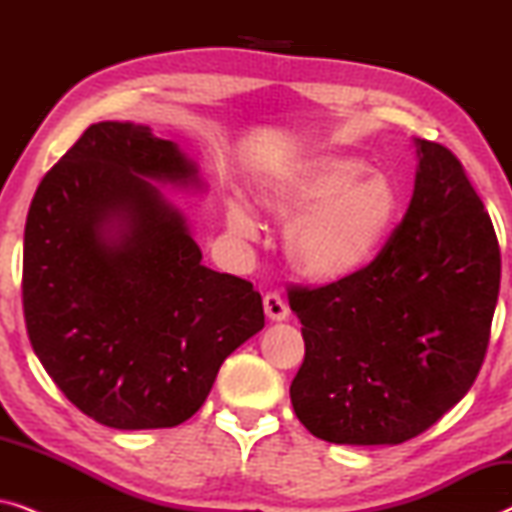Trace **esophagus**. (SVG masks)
I'll return each mask as SVG.
<instances>
[{
	"label": "esophagus",
	"instance_id": "esophagus-1",
	"mask_svg": "<svg viewBox=\"0 0 512 512\" xmlns=\"http://www.w3.org/2000/svg\"><path fill=\"white\" fill-rule=\"evenodd\" d=\"M263 307H265V317L270 321H284L289 317V307H286L284 298L279 296V293H265Z\"/></svg>",
	"mask_w": 512,
	"mask_h": 512
}]
</instances>
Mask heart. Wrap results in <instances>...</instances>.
Returning <instances> with one entry per match:
<instances>
[{"instance_id": "b5f03b06", "label": "heart", "mask_w": 512, "mask_h": 512, "mask_svg": "<svg viewBox=\"0 0 512 512\" xmlns=\"http://www.w3.org/2000/svg\"><path fill=\"white\" fill-rule=\"evenodd\" d=\"M256 200L286 224L284 251L300 275L338 282L366 268L387 240L398 214L389 177L342 153H314L293 160L256 184ZM235 235L254 237L256 216L240 200L226 207Z\"/></svg>"}]
</instances>
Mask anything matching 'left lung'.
<instances>
[{"label": "left lung", "instance_id": "1", "mask_svg": "<svg viewBox=\"0 0 512 512\" xmlns=\"http://www.w3.org/2000/svg\"><path fill=\"white\" fill-rule=\"evenodd\" d=\"M410 207L366 268L324 286H289L305 359L293 410L338 445L419 436L473 387L501 284L492 219L464 165L417 139Z\"/></svg>", "mask_w": 512, "mask_h": 512}]
</instances>
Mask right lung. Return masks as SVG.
Listing matches in <instances>:
<instances>
[{
  "label": "right lung",
  "instance_id": "obj_1",
  "mask_svg": "<svg viewBox=\"0 0 512 512\" xmlns=\"http://www.w3.org/2000/svg\"><path fill=\"white\" fill-rule=\"evenodd\" d=\"M149 179L198 184L177 144L95 123L34 193L23 312L34 354L83 415L170 429L200 410L226 356L265 326L247 279L202 265Z\"/></svg>",
  "mask_w": 512,
  "mask_h": 512
}]
</instances>
